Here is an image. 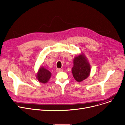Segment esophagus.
Returning <instances> with one entry per match:
<instances>
[{"mask_svg":"<svg viewBox=\"0 0 125 125\" xmlns=\"http://www.w3.org/2000/svg\"><path fill=\"white\" fill-rule=\"evenodd\" d=\"M56 71L57 72H61V71H62V69H56Z\"/></svg>","mask_w":125,"mask_h":125,"instance_id":"obj_1","label":"esophagus"}]
</instances>
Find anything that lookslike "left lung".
Masks as SVG:
<instances>
[{
    "label": "left lung",
    "mask_w": 125,
    "mask_h": 125,
    "mask_svg": "<svg viewBox=\"0 0 125 125\" xmlns=\"http://www.w3.org/2000/svg\"><path fill=\"white\" fill-rule=\"evenodd\" d=\"M72 71L73 77L78 82L82 81L89 76L90 67L84 55H79L74 58Z\"/></svg>",
    "instance_id": "left-lung-1"
}]
</instances>
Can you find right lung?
Returning a JSON list of instances; mask_svg holds the SVG:
<instances>
[{
	"instance_id": "right-lung-1",
	"label": "right lung",
	"mask_w": 125,
	"mask_h": 125,
	"mask_svg": "<svg viewBox=\"0 0 125 125\" xmlns=\"http://www.w3.org/2000/svg\"><path fill=\"white\" fill-rule=\"evenodd\" d=\"M51 76V73L49 71L44 68L41 67L37 75V78L40 83L45 84L48 82Z\"/></svg>"
}]
</instances>
